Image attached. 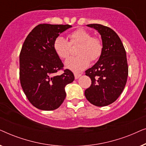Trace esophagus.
<instances>
[{"instance_id":"34e87169","label":"esophagus","mask_w":146,"mask_h":146,"mask_svg":"<svg viewBox=\"0 0 146 146\" xmlns=\"http://www.w3.org/2000/svg\"><path fill=\"white\" fill-rule=\"evenodd\" d=\"M81 76V74H77V73H74V77L75 79H78V78Z\"/></svg>"}]
</instances>
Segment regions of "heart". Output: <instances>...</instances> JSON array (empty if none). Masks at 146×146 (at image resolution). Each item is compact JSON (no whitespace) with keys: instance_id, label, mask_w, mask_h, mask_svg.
Returning a JSON list of instances; mask_svg holds the SVG:
<instances>
[{"instance_id":"heart-1","label":"heart","mask_w":146,"mask_h":146,"mask_svg":"<svg viewBox=\"0 0 146 146\" xmlns=\"http://www.w3.org/2000/svg\"><path fill=\"white\" fill-rule=\"evenodd\" d=\"M69 42L62 36L54 40L53 48L60 59H67L71 52V46H78L76 57L68 59L65 65L75 72H80L88 66L90 62H96L103 52L102 42L99 38L92 36L89 31L83 29L74 31L68 35Z\"/></svg>"}]
</instances>
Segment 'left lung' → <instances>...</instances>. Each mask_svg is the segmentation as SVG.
Returning <instances> with one entry per match:
<instances>
[{"instance_id": "1", "label": "left lung", "mask_w": 146, "mask_h": 146, "mask_svg": "<svg viewBox=\"0 0 146 146\" xmlns=\"http://www.w3.org/2000/svg\"><path fill=\"white\" fill-rule=\"evenodd\" d=\"M87 26L100 34L103 52L98 61L85 72L92 84L84 94L92 104L106 106L114 102L124 89L128 76L126 52L118 35L110 28L99 24Z\"/></svg>"}]
</instances>
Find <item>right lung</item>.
<instances>
[{"instance_id":"right-lung-1","label":"right lung","mask_w":146,"mask_h":146,"mask_svg":"<svg viewBox=\"0 0 146 146\" xmlns=\"http://www.w3.org/2000/svg\"><path fill=\"white\" fill-rule=\"evenodd\" d=\"M69 25L40 24L24 42L20 53L19 76L26 96L34 106L42 110H54L66 98L65 86L74 76L64 64L53 48L54 40ZM63 70L60 75H56Z\"/></svg>"}]
</instances>
